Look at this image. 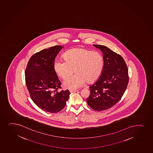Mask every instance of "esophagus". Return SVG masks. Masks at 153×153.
Returning a JSON list of instances; mask_svg holds the SVG:
<instances>
[{
  "instance_id": "34e87169",
  "label": "esophagus",
  "mask_w": 153,
  "mask_h": 153,
  "mask_svg": "<svg viewBox=\"0 0 153 153\" xmlns=\"http://www.w3.org/2000/svg\"><path fill=\"white\" fill-rule=\"evenodd\" d=\"M78 91V90H74V89H70V93H75Z\"/></svg>"
}]
</instances>
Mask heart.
Wrapping results in <instances>:
<instances>
[{
	"instance_id": "b5f03b06",
	"label": "heart",
	"mask_w": 153,
	"mask_h": 153,
	"mask_svg": "<svg viewBox=\"0 0 153 153\" xmlns=\"http://www.w3.org/2000/svg\"><path fill=\"white\" fill-rule=\"evenodd\" d=\"M64 60L56 59L53 68L60 78L65 79L74 71L76 74L64 81V86L68 89H77L87 82L96 81L101 75L104 60L100 53L84 48H74L68 50L63 55Z\"/></svg>"
}]
</instances>
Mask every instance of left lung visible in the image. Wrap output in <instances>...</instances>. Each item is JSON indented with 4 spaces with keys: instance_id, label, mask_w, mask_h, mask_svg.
I'll list each match as a JSON object with an SVG mask.
<instances>
[{
    "instance_id": "left-lung-1",
    "label": "left lung",
    "mask_w": 153,
    "mask_h": 153,
    "mask_svg": "<svg viewBox=\"0 0 153 153\" xmlns=\"http://www.w3.org/2000/svg\"><path fill=\"white\" fill-rule=\"evenodd\" d=\"M103 52L104 66L101 75L89 87L88 105L98 111L115 105L123 96L129 82L128 69L124 59L108 47L94 45Z\"/></svg>"
}]
</instances>
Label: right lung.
<instances>
[{
	"label": "right lung",
	"mask_w": 153,
	"mask_h": 153,
	"mask_svg": "<svg viewBox=\"0 0 153 153\" xmlns=\"http://www.w3.org/2000/svg\"><path fill=\"white\" fill-rule=\"evenodd\" d=\"M61 46H54L35 53L29 59L25 72V83L31 100L39 108L50 113L59 112L69 99V90L58 91L61 83L53 68Z\"/></svg>",
	"instance_id": "1"
}]
</instances>
